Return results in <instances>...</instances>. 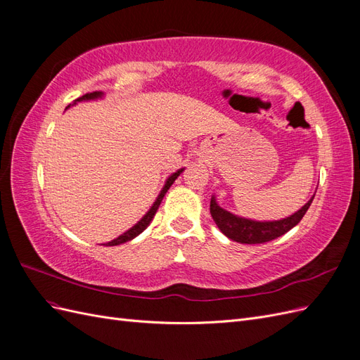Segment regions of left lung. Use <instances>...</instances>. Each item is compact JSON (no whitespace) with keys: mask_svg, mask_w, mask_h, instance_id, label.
Returning a JSON list of instances; mask_svg holds the SVG:
<instances>
[{"mask_svg":"<svg viewBox=\"0 0 360 360\" xmlns=\"http://www.w3.org/2000/svg\"><path fill=\"white\" fill-rule=\"evenodd\" d=\"M312 200L314 197L304 204L300 210L281 221L258 222L252 219H245V217L236 216L222 209L221 205H217L214 197H212L210 201V213L217 228H219L228 238H231V240L238 243L255 245L270 242L274 240V238L288 233L292 226H296L302 221V217L308 212Z\"/></svg>","mask_w":360,"mask_h":360,"instance_id":"8db88e82","label":"left lung"}]
</instances>
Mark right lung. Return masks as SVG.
<instances>
[{
    "label": "right lung",
    "instance_id": "right-lung-1",
    "mask_svg": "<svg viewBox=\"0 0 360 360\" xmlns=\"http://www.w3.org/2000/svg\"><path fill=\"white\" fill-rule=\"evenodd\" d=\"M103 96V93L102 91H93V93H86V94H84L82 97H78V99L75 101V103L76 102H82V101H93V99H101V97ZM70 106V105H69ZM68 106V108H69ZM66 108V110H68ZM184 171V168H181V169H179L177 172H174V174H171V176L168 177V180H167V183H165V186H163V189L160 191V193H159V197L156 198V201H155V204L151 205V209L144 214V217L143 219H141L138 224H135L132 228H130V230H127L126 233H123L122 236H118L117 238H114V240H111V242H108L106 243V246H117V245H122V243H126V242H129V240H132V238H135L138 234H141L143 233L146 228L150 225V222L153 221V217H155V214H156V212H158V209H159V205H160V202H162V200H163V197H165V193L168 192V189L171 188V184L176 181V179L180 176V174Z\"/></svg>",
    "mask_w": 360,
    "mask_h": 360
}]
</instances>
